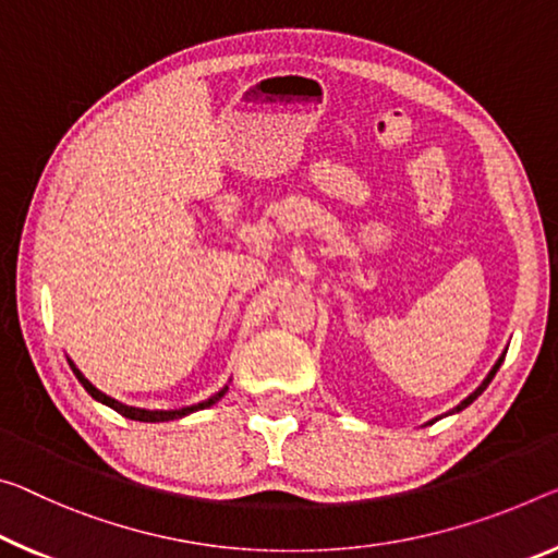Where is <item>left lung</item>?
I'll list each match as a JSON object with an SVG mask.
<instances>
[{
  "label": "left lung",
  "mask_w": 558,
  "mask_h": 558,
  "mask_svg": "<svg viewBox=\"0 0 558 558\" xmlns=\"http://www.w3.org/2000/svg\"><path fill=\"white\" fill-rule=\"evenodd\" d=\"M504 356H507V349H504V354H501L499 359H496V364L492 366V372H488V374H486V379H484L482 384H478V387H476L474 391H471V393H469V397H466L464 401H461V404H459V407H453V409L449 411V414H459V411H464V409H466L469 404H474V401H476L478 397H482V393H484V389L488 387V384H492V379H494V376H496V372H499V366L504 364ZM449 414H447V416H449ZM434 422H436V418H432V422H428V424H434Z\"/></svg>",
  "instance_id": "obj_1"
}]
</instances>
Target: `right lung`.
<instances>
[{"mask_svg":"<svg viewBox=\"0 0 558 558\" xmlns=\"http://www.w3.org/2000/svg\"><path fill=\"white\" fill-rule=\"evenodd\" d=\"M66 362H70L74 376H76V379H80L82 387L89 391V397H92V399H97L99 404H105V407H109V409H114L117 414H122V416H126V418H134V422H147V424L174 422V418H182V416H186V414H194V411L207 409V407H211V404H217V401H219L221 397H225L227 389H229V387L219 389L217 393H211L209 399H204V401H199V404H192V407H182V409H142V407H130V404H124V401H119V399H114V397H109V393H105L101 389L94 387V384L87 379V376H84V374L80 372V366H76L70 356H66Z\"/></svg>","mask_w":558,"mask_h":558,"instance_id":"add662e5","label":"right lung"}]
</instances>
